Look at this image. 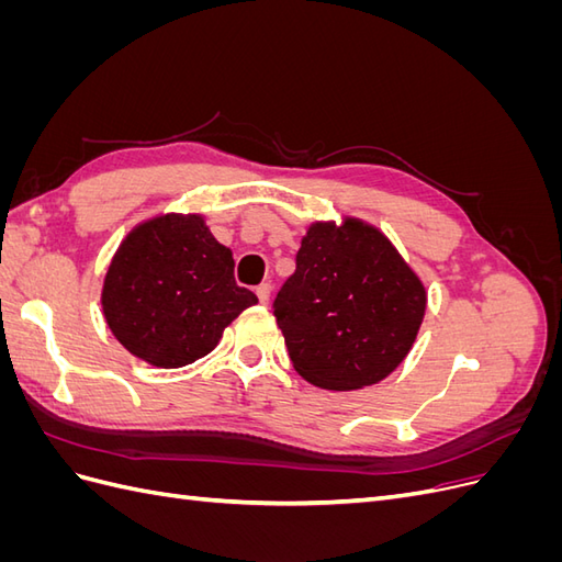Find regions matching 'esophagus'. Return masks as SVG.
<instances>
[{
  "instance_id": "1",
  "label": "esophagus",
  "mask_w": 562,
  "mask_h": 562,
  "mask_svg": "<svg viewBox=\"0 0 562 562\" xmlns=\"http://www.w3.org/2000/svg\"><path fill=\"white\" fill-rule=\"evenodd\" d=\"M255 295H258L260 304H267L271 297V283H260L258 288H255Z\"/></svg>"
}]
</instances>
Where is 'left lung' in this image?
Segmentation results:
<instances>
[{
    "label": "left lung",
    "instance_id": "left-lung-1",
    "mask_svg": "<svg viewBox=\"0 0 562 562\" xmlns=\"http://www.w3.org/2000/svg\"><path fill=\"white\" fill-rule=\"evenodd\" d=\"M427 293L372 225L314 223L295 274L274 300L288 356L300 375L333 391L378 384L413 349Z\"/></svg>",
    "mask_w": 562,
    "mask_h": 562
}]
</instances>
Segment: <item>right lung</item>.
Wrapping results in <instances>:
<instances>
[{"label": "right lung", "instance_id": "add662e5", "mask_svg": "<svg viewBox=\"0 0 562 562\" xmlns=\"http://www.w3.org/2000/svg\"><path fill=\"white\" fill-rule=\"evenodd\" d=\"M258 302L234 281L232 250L201 215H159L114 252L103 285L112 335L157 368H182L215 349L223 330Z\"/></svg>", "mask_w": 562, "mask_h": 562}]
</instances>
